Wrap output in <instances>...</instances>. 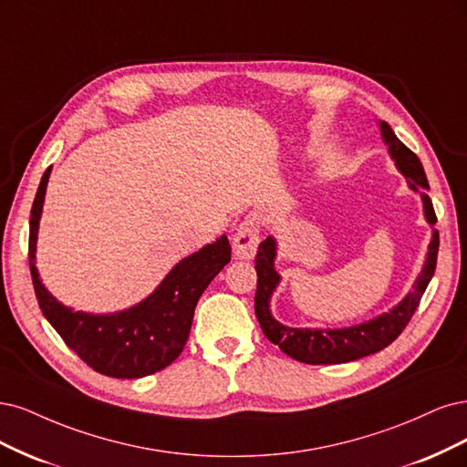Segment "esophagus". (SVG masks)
Here are the masks:
<instances>
[{
    "label": "esophagus",
    "instance_id": "obj_1",
    "mask_svg": "<svg viewBox=\"0 0 467 467\" xmlns=\"http://www.w3.org/2000/svg\"><path fill=\"white\" fill-rule=\"evenodd\" d=\"M260 244V221L255 215H248L238 224L236 233L233 234V246L236 258L252 260Z\"/></svg>",
    "mask_w": 467,
    "mask_h": 467
}]
</instances>
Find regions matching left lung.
<instances>
[{
	"label": "left lung",
	"instance_id": "left-lung-1",
	"mask_svg": "<svg viewBox=\"0 0 467 467\" xmlns=\"http://www.w3.org/2000/svg\"><path fill=\"white\" fill-rule=\"evenodd\" d=\"M380 130L384 141L388 143L389 155L396 161L400 172L408 178L410 188L429 190L427 174L419 157L396 138V133L386 122H380ZM423 205L427 221L434 224V207L427 193H423ZM436 255H439V231L432 233L427 262L423 272H420L413 285V291L408 293V296H405L398 306L379 316V318L343 329L287 327L274 320L272 312H269V296H272V293L277 287L279 274L274 269L275 240L272 236H267L265 240H262V244L258 246V254H255V272H258V289H255L254 298L255 318H258L262 332L269 341L279 345V349L283 353H287L289 357L306 365L349 363V360L379 353L384 348H388V345L403 332L405 326L410 324L411 316L415 314L420 303V296H423L431 277L434 275Z\"/></svg>",
	"mask_w": 467,
	"mask_h": 467
}]
</instances>
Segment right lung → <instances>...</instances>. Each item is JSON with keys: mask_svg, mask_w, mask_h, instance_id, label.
I'll return each mask as SVG.
<instances>
[{"mask_svg": "<svg viewBox=\"0 0 467 467\" xmlns=\"http://www.w3.org/2000/svg\"><path fill=\"white\" fill-rule=\"evenodd\" d=\"M50 167L42 174L36 190L28 231V265L44 318L83 363L104 376L141 379L169 367L184 349L202 293L231 262L227 236L176 264L155 293L138 306L109 316L73 312L44 289L35 265L38 221Z\"/></svg>", "mask_w": 467, "mask_h": 467, "instance_id": "1", "label": "right lung"}]
</instances>
